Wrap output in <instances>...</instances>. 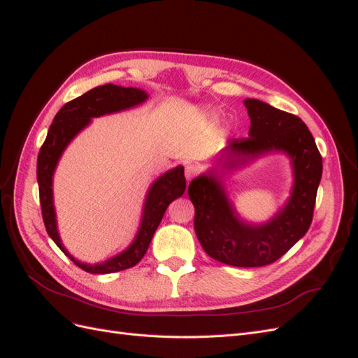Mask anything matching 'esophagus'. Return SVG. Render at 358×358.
Wrapping results in <instances>:
<instances>
[{
  "mask_svg": "<svg viewBox=\"0 0 358 358\" xmlns=\"http://www.w3.org/2000/svg\"><path fill=\"white\" fill-rule=\"evenodd\" d=\"M199 173V167L196 164H187L185 166V178L187 180H191Z\"/></svg>",
  "mask_w": 358,
  "mask_h": 358,
  "instance_id": "esophagus-1",
  "label": "esophagus"
}]
</instances>
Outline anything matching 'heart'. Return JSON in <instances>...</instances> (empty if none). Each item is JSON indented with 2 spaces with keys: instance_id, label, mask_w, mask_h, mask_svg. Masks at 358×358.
Instances as JSON below:
<instances>
[{
  "instance_id": "heart-1",
  "label": "heart",
  "mask_w": 358,
  "mask_h": 358,
  "mask_svg": "<svg viewBox=\"0 0 358 358\" xmlns=\"http://www.w3.org/2000/svg\"><path fill=\"white\" fill-rule=\"evenodd\" d=\"M209 116H210V115H209Z\"/></svg>"
}]
</instances>
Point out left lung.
I'll return each instance as SVG.
<instances>
[{
    "mask_svg": "<svg viewBox=\"0 0 358 358\" xmlns=\"http://www.w3.org/2000/svg\"><path fill=\"white\" fill-rule=\"evenodd\" d=\"M243 104L251 117L249 134L229 140L218 166L221 171L234 170L268 152L287 154L294 175L287 204L264 224L245 222L227 197L216 167L191 180L188 196L196 209L194 229L206 254L229 266L262 267L275 263L309 230L322 158L299 116L255 99Z\"/></svg>",
    "mask_w": 358,
    "mask_h": 358,
    "instance_id": "8db88e82",
    "label": "left lung"
}]
</instances>
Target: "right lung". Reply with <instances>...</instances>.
<instances>
[{"mask_svg":"<svg viewBox=\"0 0 358 358\" xmlns=\"http://www.w3.org/2000/svg\"><path fill=\"white\" fill-rule=\"evenodd\" d=\"M146 100L148 94L138 88H124V86H117L113 83L96 86V88L85 92L83 95L78 96V99H74L61 107L57 116L53 117V122L49 127L48 137L38 152L37 180L41 215L43 221H45L46 231L61 251L66 254L76 266H79L88 273H115L136 266L140 259L145 257L149 243L154 237V233L158 229L162 216H164L167 206L185 192L187 180L185 176H183L182 166L169 170L164 175L159 176L148 191L142 221H140L138 231L134 237L133 243L121 254L106 259L104 263H80L61 243V237L57 227L55 208H53L52 179L62 152L66 150L71 140L78 136L85 127H88L91 124L92 117L131 109V107L142 104Z\"/></svg>","mask_w":358,"mask_h":358,"instance_id":"obj_1","label":"right lung"}]
</instances>
